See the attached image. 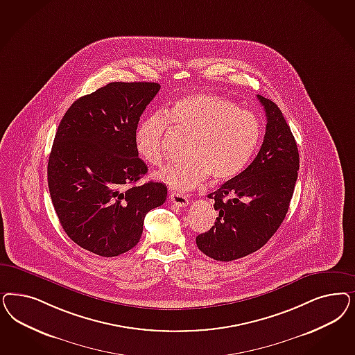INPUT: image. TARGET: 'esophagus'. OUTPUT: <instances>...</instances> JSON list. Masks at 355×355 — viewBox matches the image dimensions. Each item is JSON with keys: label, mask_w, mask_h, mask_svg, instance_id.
Segmentation results:
<instances>
[{"label": "esophagus", "mask_w": 355, "mask_h": 355, "mask_svg": "<svg viewBox=\"0 0 355 355\" xmlns=\"http://www.w3.org/2000/svg\"><path fill=\"white\" fill-rule=\"evenodd\" d=\"M170 197H171L172 204L175 206H178V207H185V206L189 205V198L185 197V196L172 192Z\"/></svg>", "instance_id": "esophagus-1"}]
</instances>
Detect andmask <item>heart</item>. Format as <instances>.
I'll use <instances>...</instances> for the list:
<instances>
[{
  "mask_svg": "<svg viewBox=\"0 0 355 355\" xmlns=\"http://www.w3.org/2000/svg\"><path fill=\"white\" fill-rule=\"evenodd\" d=\"M148 116L139 121L135 146L150 164L164 158V139L172 128L189 137L185 149L188 160L160 170L159 180L172 191L184 193L209 176L213 183L236 178L257 149L261 128L254 114L219 95L192 94L175 102L167 112Z\"/></svg>",
  "mask_w": 355,
  "mask_h": 355,
  "instance_id": "1",
  "label": "heart"
}]
</instances>
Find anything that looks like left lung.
I'll return each instance as SVG.
<instances>
[{"instance_id": "1", "label": "left lung", "mask_w": 355, "mask_h": 355, "mask_svg": "<svg viewBox=\"0 0 355 355\" xmlns=\"http://www.w3.org/2000/svg\"><path fill=\"white\" fill-rule=\"evenodd\" d=\"M266 114L261 149L236 178L207 195L219 211L214 226L196 238L198 250L217 261L256 252L286 217L299 170L297 142L278 105L257 95Z\"/></svg>"}]
</instances>
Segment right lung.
Masks as SVG:
<instances>
[{
	"instance_id": "obj_1",
	"label": "right lung",
	"mask_w": 355,
	"mask_h": 355,
	"mask_svg": "<svg viewBox=\"0 0 355 355\" xmlns=\"http://www.w3.org/2000/svg\"><path fill=\"white\" fill-rule=\"evenodd\" d=\"M154 82H111L70 105L48 160V187L58 220L83 250L114 257L137 245L144 219L166 201L163 183L139 185V116L159 92Z\"/></svg>"
}]
</instances>
